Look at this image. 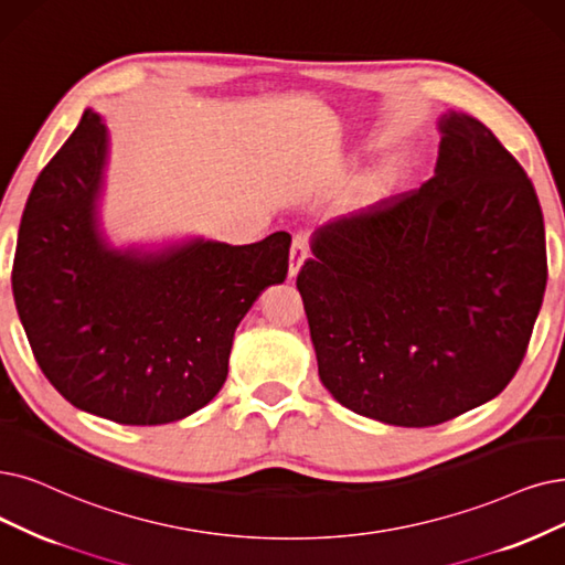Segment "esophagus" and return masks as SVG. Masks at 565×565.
<instances>
[{
  "label": "esophagus",
  "instance_id": "1",
  "mask_svg": "<svg viewBox=\"0 0 565 565\" xmlns=\"http://www.w3.org/2000/svg\"><path fill=\"white\" fill-rule=\"evenodd\" d=\"M306 259H308V236L297 234L291 238V250H289V278H295L299 274V268Z\"/></svg>",
  "mask_w": 565,
  "mask_h": 565
}]
</instances>
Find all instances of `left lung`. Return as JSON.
I'll return each mask as SVG.
<instances>
[{
    "instance_id": "left-lung-1",
    "label": "left lung",
    "mask_w": 565,
    "mask_h": 565,
    "mask_svg": "<svg viewBox=\"0 0 565 565\" xmlns=\"http://www.w3.org/2000/svg\"><path fill=\"white\" fill-rule=\"evenodd\" d=\"M438 131L434 178L322 224L297 276L322 385L394 426H436L499 396L547 285L522 164L466 113H443Z\"/></svg>"
}]
</instances>
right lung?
<instances>
[{"label":"right lung","mask_w":565,"mask_h":565,"mask_svg":"<svg viewBox=\"0 0 565 565\" xmlns=\"http://www.w3.org/2000/svg\"><path fill=\"white\" fill-rule=\"evenodd\" d=\"M106 164L108 129L87 108L22 211L15 308L43 375L78 411L178 422L222 390L238 322L287 278L291 236L116 247L99 215Z\"/></svg>","instance_id":"add662e5"}]
</instances>
